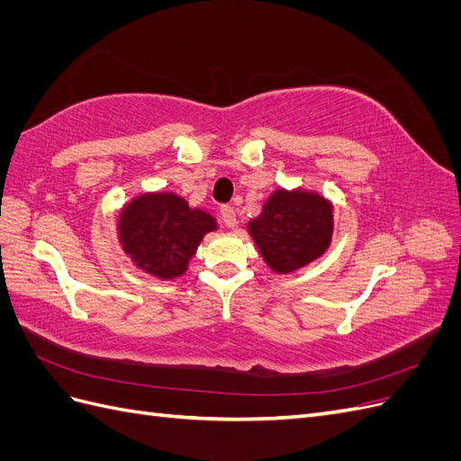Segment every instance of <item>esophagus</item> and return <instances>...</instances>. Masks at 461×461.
I'll list each match as a JSON object with an SVG mask.
<instances>
[{
    "mask_svg": "<svg viewBox=\"0 0 461 461\" xmlns=\"http://www.w3.org/2000/svg\"><path fill=\"white\" fill-rule=\"evenodd\" d=\"M219 212H221V219H222V222H225V225H227L229 229L236 227V209H234L232 205H229V203L221 205Z\"/></svg>",
    "mask_w": 461,
    "mask_h": 461,
    "instance_id": "esophagus-1",
    "label": "esophagus"
}]
</instances>
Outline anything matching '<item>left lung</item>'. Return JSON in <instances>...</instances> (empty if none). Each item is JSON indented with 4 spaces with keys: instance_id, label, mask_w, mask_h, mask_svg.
<instances>
[{
    "instance_id": "8db88e82",
    "label": "left lung",
    "mask_w": 461,
    "mask_h": 461,
    "mask_svg": "<svg viewBox=\"0 0 461 461\" xmlns=\"http://www.w3.org/2000/svg\"><path fill=\"white\" fill-rule=\"evenodd\" d=\"M263 259L276 273L317 259L330 244L332 209L315 194L276 190L263 213L249 222Z\"/></svg>"
}]
</instances>
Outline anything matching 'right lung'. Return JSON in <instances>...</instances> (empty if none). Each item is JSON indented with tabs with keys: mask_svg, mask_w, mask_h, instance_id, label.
Masks as SVG:
<instances>
[{
	"mask_svg": "<svg viewBox=\"0 0 461 461\" xmlns=\"http://www.w3.org/2000/svg\"><path fill=\"white\" fill-rule=\"evenodd\" d=\"M215 229V219L175 194H151L134 200L121 213V242L140 269L161 278L186 271L203 234Z\"/></svg>",
	"mask_w": 461,
	"mask_h": 461,
	"instance_id": "add662e5",
	"label": "right lung"
}]
</instances>
